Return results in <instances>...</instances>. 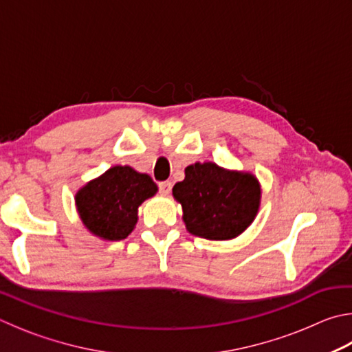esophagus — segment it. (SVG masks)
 Listing matches in <instances>:
<instances>
[{
	"label": "esophagus",
	"instance_id": "34e87169",
	"mask_svg": "<svg viewBox=\"0 0 352 352\" xmlns=\"http://www.w3.org/2000/svg\"><path fill=\"white\" fill-rule=\"evenodd\" d=\"M158 188H160V192H162L163 195H168L170 192V189H172V183L170 182H162L158 184Z\"/></svg>",
	"mask_w": 352,
	"mask_h": 352
}]
</instances>
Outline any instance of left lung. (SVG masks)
<instances>
[{"instance_id": "1", "label": "left lung", "mask_w": 352, "mask_h": 352, "mask_svg": "<svg viewBox=\"0 0 352 352\" xmlns=\"http://www.w3.org/2000/svg\"><path fill=\"white\" fill-rule=\"evenodd\" d=\"M172 195L182 204L189 234L206 240H232L252 225L261 203V186L252 172L197 162L184 169Z\"/></svg>"}]
</instances>
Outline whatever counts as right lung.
<instances>
[{
    "label": "right lung",
    "instance_id": "right-lung-1",
    "mask_svg": "<svg viewBox=\"0 0 352 352\" xmlns=\"http://www.w3.org/2000/svg\"><path fill=\"white\" fill-rule=\"evenodd\" d=\"M157 192L158 186L148 174L117 164L76 190L75 206L92 235L120 241L135 229L142 203Z\"/></svg>",
    "mask_w": 352,
    "mask_h": 352
}]
</instances>
